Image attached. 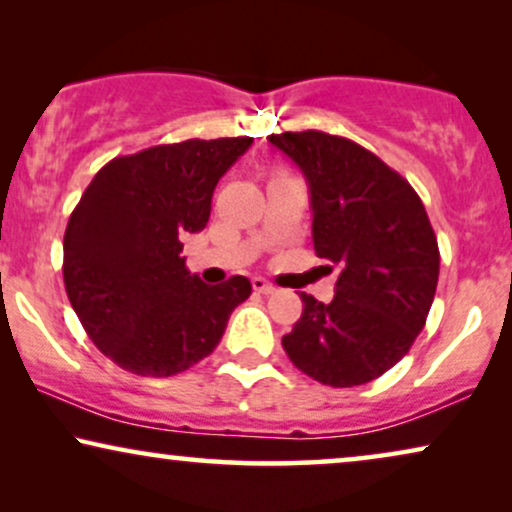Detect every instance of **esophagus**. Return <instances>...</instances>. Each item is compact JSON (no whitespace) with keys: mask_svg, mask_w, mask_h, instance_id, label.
I'll list each match as a JSON object with an SVG mask.
<instances>
[{"mask_svg":"<svg viewBox=\"0 0 512 512\" xmlns=\"http://www.w3.org/2000/svg\"><path fill=\"white\" fill-rule=\"evenodd\" d=\"M251 284H254V291H258V293H272V291H275V286H272L270 282H265L263 277H254V279H251Z\"/></svg>","mask_w":512,"mask_h":512,"instance_id":"esophagus-1","label":"esophagus"}]
</instances>
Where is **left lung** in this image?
Returning <instances> with one entry per match:
<instances>
[{
	"label": "left lung",
	"mask_w": 512,
	"mask_h": 512,
	"mask_svg": "<svg viewBox=\"0 0 512 512\" xmlns=\"http://www.w3.org/2000/svg\"><path fill=\"white\" fill-rule=\"evenodd\" d=\"M268 139L305 174L314 251L340 268L331 303L300 293L284 352L312 380L359 387L394 368L424 328L438 286L436 233L415 188L352 139L319 130Z\"/></svg>",
	"instance_id": "obj_1"
}]
</instances>
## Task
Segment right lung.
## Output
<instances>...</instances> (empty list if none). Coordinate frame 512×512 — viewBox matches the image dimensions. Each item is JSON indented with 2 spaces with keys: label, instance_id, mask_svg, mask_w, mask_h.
<instances>
[{
  "label": "right lung",
  "instance_id": "add662e5",
  "mask_svg": "<svg viewBox=\"0 0 512 512\" xmlns=\"http://www.w3.org/2000/svg\"><path fill=\"white\" fill-rule=\"evenodd\" d=\"M251 137L186 139L118 156L90 181L65 230V289L97 349L144 377H170L219 345L247 277L209 286L186 270L212 195Z\"/></svg>",
  "mask_w": 512,
  "mask_h": 512
}]
</instances>
